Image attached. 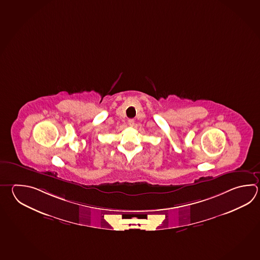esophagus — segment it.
Segmentation results:
<instances>
[{
	"label": "esophagus",
	"mask_w": 260,
	"mask_h": 260,
	"mask_svg": "<svg viewBox=\"0 0 260 260\" xmlns=\"http://www.w3.org/2000/svg\"><path fill=\"white\" fill-rule=\"evenodd\" d=\"M134 119H128V121H127V123H128V126H131V127H133L134 126Z\"/></svg>",
	"instance_id": "1"
}]
</instances>
